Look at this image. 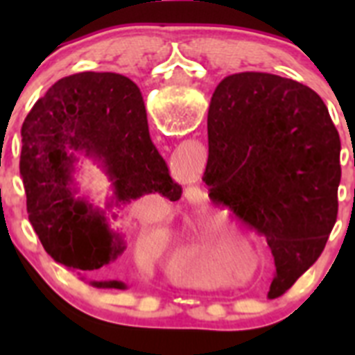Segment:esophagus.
I'll return each instance as SVG.
<instances>
[{"mask_svg":"<svg viewBox=\"0 0 355 355\" xmlns=\"http://www.w3.org/2000/svg\"><path fill=\"white\" fill-rule=\"evenodd\" d=\"M193 192H196V193H193V197H196L197 196V188H193Z\"/></svg>","mask_w":355,"mask_h":355,"instance_id":"1","label":"esophagus"}]
</instances>
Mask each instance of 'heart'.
Segmentation results:
<instances>
[{
	"label": "heart",
	"instance_id": "obj_1",
	"mask_svg": "<svg viewBox=\"0 0 355 355\" xmlns=\"http://www.w3.org/2000/svg\"><path fill=\"white\" fill-rule=\"evenodd\" d=\"M225 234V229H222L220 233H200L199 236L188 240L174 254L172 275L192 286H216L218 279L211 272V263L220 250L222 241L227 238Z\"/></svg>",
	"mask_w": 355,
	"mask_h": 355
}]
</instances>
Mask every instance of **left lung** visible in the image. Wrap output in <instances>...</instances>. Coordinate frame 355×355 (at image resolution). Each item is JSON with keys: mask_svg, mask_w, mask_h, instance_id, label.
Wrapping results in <instances>:
<instances>
[{"mask_svg": "<svg viewBox=\"0 0 355 355\" xmlns=\"http://www.w3.org/2000/svg\"><path fill=\"white\" fill-rule=\"evenodd\" d=\"M202 181L215 205L266 238L281 297L324 250L338 216L341 142L322 97L268 72H238L215 89Z\"/></svg>", "mask_w": 355, "mask_h": 355, "instance_id": "8db88e82", "label": "left lung"}]
</instances>
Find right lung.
I'll return each mask as SVG.
<instances>
[{"label":"right lung","instance_id":"obj_1","mask_svg":"<svg viewBox=\"0 0 355 355\" xmlns=\"http://www.w3.org/2000/svg\"><path fill=\"white\" fill-rule=\"evenodd\" d=\"M21 137L28 218L46 252L92 286L126 290L122 281L99 277L126 249L122 233L110 227L115 209L153 192L181 197L150 142L139 87L115 72L62 78L31 108ZM78 152L99 162L109 178L112 196L105 210L79 196Z\"/></svg>","mask_w":355,"mask_h":355}]
</instances>
